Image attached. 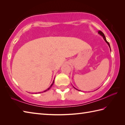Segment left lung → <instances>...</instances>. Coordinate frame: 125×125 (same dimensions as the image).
Listing matches in <instances>:
<instances>
[{"mask_svg":"<svg viewBox=\"0 0 125 125\" xmlns=\"http://www.w3.org/2000/svg\"><path fill=\"white\" fill-rule=\"evenodd\" d=\"M98 34H100V35H101V36H102V37H103V39H104V40H105V41L106 42V43H107V44L108 45V46H109V47H110V50H111V48H110V43H108V42L107 41V40H106V38H105V35H104V34L103 32H102V31H98ZM74 87V88H75V89H76V90H77V89H76L75 88V87ZM78 91H79V90H78Z\"/></svg>","mask_w":125,"mask_h":125,"instance_id":"1","label":"left lung"}]
</instances>
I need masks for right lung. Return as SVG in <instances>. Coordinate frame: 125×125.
<instances>
[{
    "mask_svg": "<svg viewBox=\"0 0 125 125\" xmlns=\"http://www.w3.org/2000/svg\"><path fill=\"white\" fill-rule=\"evenodd\" d=\"M54 79H55V78H54ZM54 81H53V82H52V83L51 84V85H50V87H48V88L47 90H44V91H43V92H46V91H48V90H49L50 88H51V87H52V85L53 84H54ZM38 93H40V94H41V92H38ZM42 93V92H41ZM35 94H36V93H35Z\"/></svg>",
    "mask_w": 125,
    "mask_h": 125,
    "instance_id": "add662e5",
    "label": "right lung"
}]
</instances>
